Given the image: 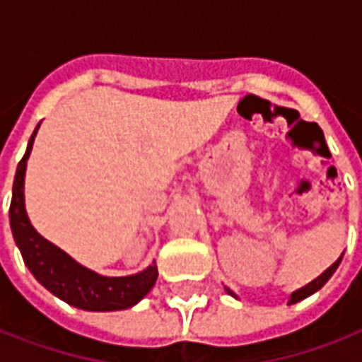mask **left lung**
Returning <instances> with one entry per match:
<instances>
[{
	"label": "left lung",
	"instance_id": "8db88e82",
	"mask_svg": "<svg viewBox=\"0 0 362 362\" xmlns=\"http://www.w3.org/2000/svg\"><path fill=\"white\" fill-rule=\"evenodd\" d=\"M341 257H344V255H340V259L336 260V262L332 266H329V268H327V270H325L323 274H321V276L315 277L313 281H310V283H308V285L300 287V288H298V291H295V293L291 295V298H288V304H296V302L304 300V298H308V296L313 295V293H317L319 288L323 287L325 283L329 281L330 276H332V274H334V272H336V268L340 266ZM226 293H228V295H230V296H234V298H238V296L234 295V293H232V291L228 287H226Z\"/></svg>",
	"mask_w": 362,
	"mask_h": 362
}]
</instances>
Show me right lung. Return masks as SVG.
Returning <instances> with one entry per match:
<instances>
[{"mask_svg": "<svg viewBox=\"0 0 362 362\" xmlns=\"http://www.w3.org/2000/svg\"><path fill=\"white\" fill-rule=\"evenodd\" d=\"M41 124V122H39ZM33 130L28 149L16 168L15 183H13V198H11L9 219L11 230L15 242L26 262L28 270L32 272L45 288L67 302L69 306L86 310V312H117L136 306L143 296L155 285L158 270L153 262L145 270L134 276L107 277L88 270L64 253L54 243L45 240L28 219L24 207V177H26V162L32 153L33 139L39 130Z\"/></svg>", "mask_w": 362, "mask_h": 362, "instance_id": "obj_1", "label": "right lung"}]
</instances>
